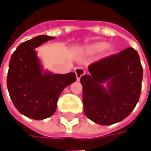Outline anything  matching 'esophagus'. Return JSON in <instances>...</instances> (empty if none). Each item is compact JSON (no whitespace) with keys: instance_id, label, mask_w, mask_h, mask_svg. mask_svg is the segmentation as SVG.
<instances>
[{"instance_id":"1","label":"esophagus","mask_w":151,"mask_h":151,"mask_svg":"<svg viewBox=\"0 0 151 151\" xmlns=\"http://www.w3.org/2000/svg\"><path fill=\"white\" fill-rule=\"evenodd\" d=\"M75 73H76V77H77V80H80L81 77L85 73V70L82 69L80 68H77L75 69Z\"/></svg>"}]
</instances>
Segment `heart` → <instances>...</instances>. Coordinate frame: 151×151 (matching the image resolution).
I'll list each match as a JSON object with an SVG mask.
<instances>
[{"label":"heart","mask_w":151,"mask_h":151,"mask_svg":"<svg viewBox=\"0 0 151 151\" xmlns=\"http://www.w3.org/2000/svg\"><path fill=\"white\" fill-rule=\"evenodd\" d=\"M107 47H108V44H107L106 42H97L95 44L93 45L90 50L93 52H100L104 51Z\"/></svg>","instance_id":"1"}]
</instances>
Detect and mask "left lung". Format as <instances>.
<instances>
[{
    "instance_id": "1",
    "label": "left lung",
    "mask_w": 151,
    "mask_h": 151,
    "mask_svg": "<svg viewBox=\"0 0 151 151\" xmlns=\"http://www.w3.org/2000/svg\"><path fill=\"white\" fill-rule=\"evenodd\" d=\"M81 77L83 111L101 125L120 122L137 104L143 78L139 56L129 47L88 67Z\"/></svg>"
}]
</instances>
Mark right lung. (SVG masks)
Listing matches in <instances>:
<instances>
[{
  "mask_svg": "<svg viewBox=\"0 0 151 151\" xmlns=\"http://www.w3.org/2000/svg\"><path fill=\"white\" fill-rule=\"evenodd\" d=\"M54 38L40 35L24 42L9 63L7 88L13 104L22 114L36 120L52 116L60 93L76 81L74 73L55 74L43 69L36 48Z\"/></svg>",
  "mask_w": 151,
  "mask_h": 151,
  "instance_id": "right-lung-1",
  "label": "right lung"
}]
</instances>
